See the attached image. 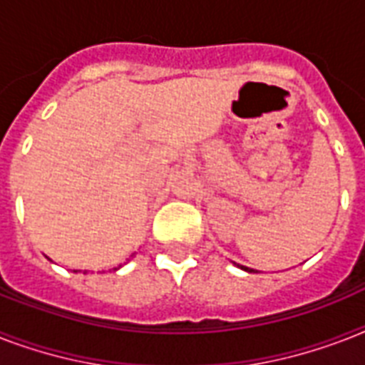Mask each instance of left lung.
I'll return each instance as SVG.
<instances>
[{
  "label": "left lung",
  "mask_w": 365,
  "mask_h": 365,
  "mask_svg": "<svg viewBox=\"0 0 365 365\" xmlns=\"http://www.w3.org/2000/svg\"><path fill=\"white\" fill-rule=\"evenodd\" d=\"M242 269H244V271H248V267H242Z\"/></svg>",
  "instance_id": "left-lung-1"
}]
</instances>
